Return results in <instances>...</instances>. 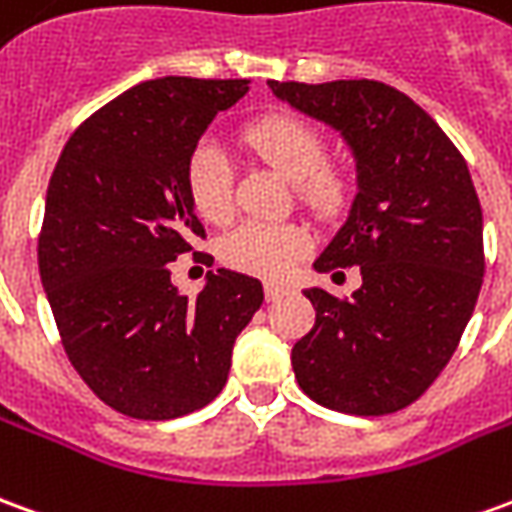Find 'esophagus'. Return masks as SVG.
Instances as JSON below:
<instances>
[{
    "label": "esophagus",
    "instance_id": "esophagus-1",
    "mask_svg": "<svg viewBox=\"0 0 512 512\" xmlns=\"http://www.w3.org/2000/svg\"><path fill=\"white\" fill-rule=\"evenodd\" d=\"M288 291H291V285H282V282H266V299H268V302L280 299V296H285Z\"/></svg>",
    "mask_w": 512,
    "mask_h": 512
}]
</instances>
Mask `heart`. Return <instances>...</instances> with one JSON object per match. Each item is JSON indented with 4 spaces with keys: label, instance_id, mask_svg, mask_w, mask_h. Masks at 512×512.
Masks as SVG:
<instances>
[{
    "label": "heart",
    "instance_id": "1",
    "mask_svg": "<svg viewBox=\"0 0 512 512\" xmlns=\"http://www.w3.org/2000/svg\"><path fill=\"white\" fill-rule=\"evenodd\" d=\"M244 141L263 163L293 182L296 196L318 216H332L341 210L349 182L338 166L324 160L327 141L316 124L293 113H271L246 127ZM185 191L199 219L210 224L232 219V166L216 141H199L188 155ZM305 249V230L293 224L246 221L221 241V260L238 271L274 280L288 274Z\"/></svg>",
    "mask_w": 512,
    "mask_h": 512
}]
</instances>
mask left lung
I'll list each match as a JSON object with an SVG mask.
<instances>
[{
  "instance_id": "left-lung-1",
  "label": "left lung",
  "mask_w": 512,
  "mask_h": 512,
  "mask_svg": "<svg viewBox=\"0 0 512 512\" xmlns=\"http://www.w3.org/2000/svg\"><path fill=\"white\" fill-rule=\"evenodd\" d=\"M268 88L341 132L357 169L349 216L313 268L360 266L363 285L352 299L307 288L316 324L293 343L296 382L330 410L396 413L455 355L480 296L482 207L466 160L430 113L385 82Z\"/></svg>"
}]
</instances>
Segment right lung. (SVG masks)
<instances>
[{
  "label": "right lung",
  "mask_w": 512,
  "mask_h": 512,
  "mask_svg": "<svg viewBox=\"0 0 512 512\" xmlns=\"http://www.w3.org/2000/svg\"><path fill=\"white\" fill-rule=\"evenodd\" d=\"M249 80H146L99 107L63 146L46 188L38 268L57 332L85 385L124 416L166 421L210 405L263 285L207 271L188 299L171 268L205 238L185 163Z\"/></svg>",
  "instance_id": "add662e5"
}]
</instances>
